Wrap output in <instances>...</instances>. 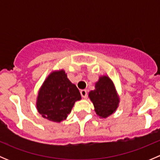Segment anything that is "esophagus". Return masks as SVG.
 <instances>
[{"instance_id": "34e87169", "label": "esophagus", "mask_w": 160, "mask_h": 160, "mask_svg": "<svg viewBox=\"0 0 160 160\" xmlns=\"http://www.w3.org/2000/svg\"><path fill=\"white\" fill-rule=\"evenodd\" d=\"M80 94H81V96L83 98H87V96H88V91L86 90H80Z\"/></svg>"}]
</instances>
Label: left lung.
Returning a JSON list of instances; mask_svg holds the SVG:
<instances>
[{
  "instance_id": "1",
  "label": "left lung",
  "mask_w": 160,
  "mask_h": 160,
  "mask_svg": "<svg viewBox=\"0 0 160 160\" xmlns=\"http://www.w3.org/2000/svg\"><path fill=\"white\" fill-rule=\"evenodd\" d=\"M97 114L102 118H107L118 108V98L111 80L108 77L100 78L95 85V90L89 93Z\"/></svg>"
}]
</instances>
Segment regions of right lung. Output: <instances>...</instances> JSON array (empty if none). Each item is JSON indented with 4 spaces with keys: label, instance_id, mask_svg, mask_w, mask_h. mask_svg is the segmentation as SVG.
Returning a JSON list of instances; mask_svg holds the SVG:
<instances>
[{
    "label": "right lung",
    "instance_id": "right-lung-1",
    "mask_svg": "<svg viewBox=\"0 0 160 160\" xmlns=\"http://www.w3.org/2000/svg\"><path fill=\"white\" fill-rule=\"evenodd\" d=\"M81 99L79 90L63 70L54 72L45 80L39 90L37 109L43 118L55 122L65 120L75 101Z\"/></svg>",
    "mask_w": 160,
    "mask_h": 160
}]
</instances>
